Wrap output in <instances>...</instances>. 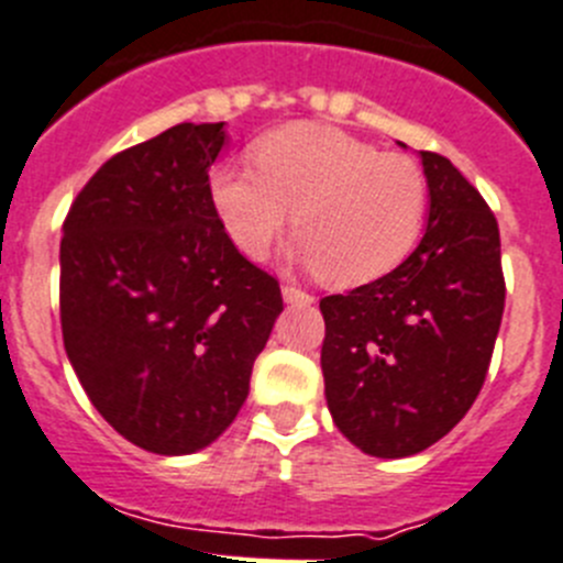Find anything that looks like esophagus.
Wrapping results in <instances>:
<instances>
[{"mask_svg":"<svg viewBox=\"0 0 563 563\" xmlns=\"http://www.w3.org/2000/svg\"><path fill=\"white\" fill-rule=\"evenodd\" d=\"M283 299H286V302H291V306H311L313 302L311 294H308L306 288L294 286V283H286V286H283Z\"/></svg>","mask_w":563,"mask_h":563,"instance_id":"obj_1","label":"esophagus"}]
</instances>
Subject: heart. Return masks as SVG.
<instances>
[{"label":"heart","instance_id":"obj_1","mask_svg":"<svg viewBox=\"0 0 563 563\" xmlns=\"http://www.w3.org/2000/svg\"><path fill=\"white\" fill-rule=\"evenodd\" d=\"M252 155L208 175L210 208L241 255L264 257L294 217L291 255L328 286L353 288L397 269L417 246L430 191L408 155L317 122L272 130Z\"/></svg>","mask_w":563,"mask_h":563}]
</instances>
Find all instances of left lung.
Returning <instances> with one entry per match:
<instances>
[{
  "label": "left lung",
  "instance_id": "left-lung-1",
  "mask_svg": "<svg viewBox=\"0 0 563 563\" xmlns=\"http://www.w3.org/2000/svg\"><path fill=\"white\" fill-rule=\"evenodd\" d=\"M419 157L430 210L417 250L388 275L319 302L328 408L377 459L422 453L464 419L506 308L495 213L448 157Z\"/></svg>",
  "mask_w": 563,
  "mask_h": 563
}]
</instances>
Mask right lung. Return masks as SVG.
Segmentation results:
<instances>
[{"mask_svg": "<svg viewBox=\"0 0 563 563\" xmlns=\"http://www.w3.org/2000/svg\"><path fill=\"white\" fill-rule=\"evenodd\" d=\"M224 122L177 124L99 166L60 239L66 355L104 422L157 455L230 428L283 311L210 208Z\"/></svg>", "mask_w": 563, "mask_h": 563, "instance_id": "add662e5", "label": "right lung"}]
</instances>
